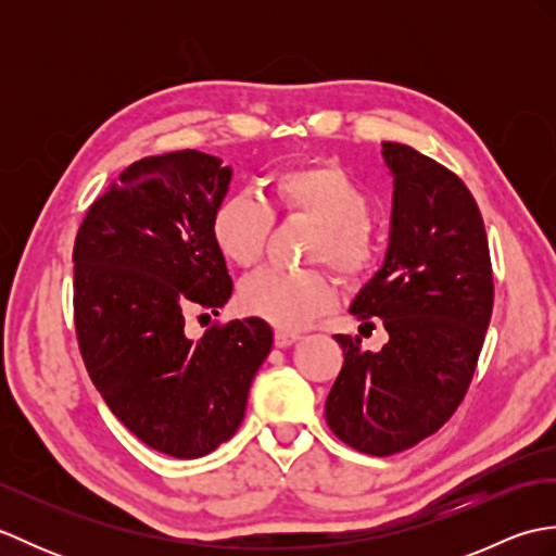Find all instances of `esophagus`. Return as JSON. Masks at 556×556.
<instances>
[{"label": "esophagus", "instance_id": "obj_1", "mask_svg": "<svg viewBox=\"0 0 556 556\" xmlns=\"http://www.w3.org/2000/svg\"><path fill=\"white\" fill-rule=\"evenodd\" d=\"M299 339H301L299 334H291V332H285V329H277V332H275V346L287 349L291 344H296Z\"/></svg>", "mask_w": 556, "mask_h": 556}]
</instances>
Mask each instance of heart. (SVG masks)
I'll list each match as a JSON object with an SVG mask.
<instances>
[{"label":"heart","mask_w":556,"mask_h":556,"mask_svg":"<svg viewBox=\"0 0 556 556\" xmlns=\"http://www.w3.org/2000/svg\"><path fill=\"white\" fill-rule=\"evenodd\" d=\"M269 207L245 193L222 198L210 217L217 251L236 267H253L265 253L271 212L315 224L308 257L323 260L341 277H368L382 255V239L365 217V186L334 160L293 162L269 174ZM239 303L248 315L296 332L334 308L337 287L325 269H265L245 279Z\"/></svg>","instance_id":"b5f03b06"}]
</instances>
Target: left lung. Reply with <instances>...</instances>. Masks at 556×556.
Segmentation results:
<instances>
[{
    "label": "left lung",
    "instance_id": "left-lung-1",
    "mask_svg": "<svg viewBox=\"0 0 556 556\" xmlns=\"http://www.w3.org/2000/svg\"><path fill=\"white\" fill-rule=\"evenodd\" d=\"M394 179L384 263L351 303V315L389 341L372 353L337 334L344 365L325 418L341 442L389 456L434 434L473 380L492 317L490 248L476 198L442 164L382 143Z\"/></svg>",
    "mask_w": 556,
    "mask_h": 556
}]
</instances>
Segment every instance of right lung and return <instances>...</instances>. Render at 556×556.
Segmentation results:
<instances>
[{
  "instance_id": "1",
  "label": "right lung",
  "mask_w": 556,
  "mask_h": 556,
  "mask_svg": "<svg viewBox=\"0 0 556 556\" xmlns=\"http://www.w3.org/2000/svg\"><path fill=\"white\" fill-rule=\"evenodd\" d=\"M231 167L198 150L146 157L90 205L74 245V320L104 404L140 442L198 458L239 430L271 349L260 317L186 337V313L229 301L233 281L210 236Z\"/></svg>"
}]
</instances>
